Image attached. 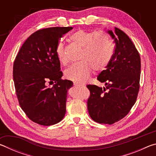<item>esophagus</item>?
Wrapping results in <instances>:
<instances>
[{"mask_svg": "<svg viewBox=\"0 0 156 156\" xmlns=\"http://www.w3.org/2000/svg\"><path fill=\"white\" fill-rule=\"evenodd\" d=\"M73 85H74L75 87H81V86H83V84H79V83H73Z\"/></svg>", "mask_w": 156, "mask_h": 156, "instance_id": "1", "label": "esophagus"}]
</instances>
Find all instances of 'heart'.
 <instances>
[{
    "mask_svg": "<svg viewBox=\"0 0 156 156\" xmlns=\"http://www.w3.org/2000/svg\"><path fill=\"white\" fill-rule=\"evenodd\" d=\"M70 39L83 48V51L79 58L81 61L74 63L65 71L66 78L83 83L90 77L92 69L101 72L107 67L114 52V44L106 32L78 30L70 36ZM56 51L60 63L67 64L68 59L62 41L58 43Z\"/></svg>",
    "mask_w": 156,
    "mask_h": 156,
    "instance_id": "b5f03b06",
    "label": "heart"
}]
</instances>
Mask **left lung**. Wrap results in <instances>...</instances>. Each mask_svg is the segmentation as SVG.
<instances>
[{"label": "left lung", "mask_w": 156, "mask_h": 156, "mask_svg": "<svg viewBox=\"0 0 156 156\" xmlns=\"http://www.w3.org/2000/svg\"><path fill=\"white\" fill-rule=\"evenodd\" d=\"M115 44L106 69L98 76L105 87L87 86L90 91L87 100L89 114L95 122L112 125L128 114L136 101L140 89L141 62L135 45L126 34L115 27L108 30Z\"/></svg>", "instance_id": "1"}]
</instances>
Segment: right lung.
<instances>
[{
    "mask_svg": "<svg viewBox=\"0 0 156 156\" xmlns=\"http://www.w3.org/2000/svg\"><path fill=\"white\" fill-rule=\"evenodd\" d=\"M72 27L43 29L31 34L14 62L13 78L21 109L31 120L44 126L55 125L65 115L71 80H62L56 46ZM54 84L49 88L47 84Z\"/></svg>",
    "mask_w": 156,
    "mask_h": 156,
    "instance_id": "1",
    "label": "right lung"
}]
</instances>
